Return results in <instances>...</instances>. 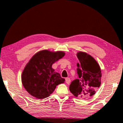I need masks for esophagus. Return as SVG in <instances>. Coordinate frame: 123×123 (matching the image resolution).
<instances>
[{"instance_id":"1","label":"esophagus","mask_w":123,"mask_h":123,"mask_svg":"<svg viewBox=\"0 0 123 123\" xmlns=\"http://www.w3.org/2000/svg\"><path fill=\"white\" fill-rule=\"evenodd\" d=\"M66 82L67 84H69V83L70 82V80L69 78H66Z\"/></svg>"}]
</instances>
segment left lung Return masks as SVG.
Listing matches in <instances>:
<instances>
[{"instance_id":"left-lung-1","label":"left lung","mask_w":123,"mask_h":123,"mask_svg":"<svg viewBox=\"0 0 123 123\" xmlns=\"http://www.w3.org/2000/svg\"><path fill=\"white\" fill-rule=\"evenodd\" d=\"M76 56L79 61L76 64L79 79L72 82L69 90L75 97L88 99L95 94L100 86V67L94 58L85 52L78 51Z\"/></svg>"}]
</instances>
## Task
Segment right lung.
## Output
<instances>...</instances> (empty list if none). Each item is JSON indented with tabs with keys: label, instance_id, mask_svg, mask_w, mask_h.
I'll use <instances>...</instances> for the list:
<instances>
[{
	"label": "right lung",
	"instance_id": "add662e5",
	"mask_svg": "<svg viewBox=\"0 0 123 123\" xmlns=\"http://www.w3.org/2000/svg\"><path fill=\"white\" fill-rule=\"evenodd\" d=\"M64 55V51L45 49L33 55L21 75L23 86L29 94L38 99H44L53 93L56 86L64 82L65 79L52 68Z\"/></svg>",
	"mask_w": 123,
	"mask_h": 123
}]
</instances>
